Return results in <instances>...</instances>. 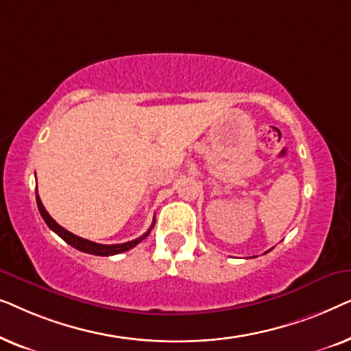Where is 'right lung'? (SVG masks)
<instances>
[{
    "instance_id": "add662e5",
    "label": "right lung",
    "mask_w": 351,
    "mask_h": 351,
    "mask_svg": "<svg viewBox=\"0 0 351 351\" xmlns=\"http://www.w3.org/2000/svg\"><path fill=\"white\" fill-rule=\"evenodd\" d=\"M36 204H38V209H40L41 217L45 219V222L47 223V227H49L52 232L59 234V237L64 239L65 243H69L70 246H73L75 249H78V251L86 252V254H94V256H114V254L129 251V249H132L134 246H137V244L141 243L143 238H147L148 233L152 232L153 225H155V222H153L150 230H148L145 234H142V237L137 238V239H132V241L121 243V244H99V243L89 241V239L76 237V234L69 232V230H65L64 227H60V225L57 223L56 220L52 219L49 214H47V210L45 209V206H43V203H41L40 196H38V190H36Z\"/></svg>"
}]
</instances>
